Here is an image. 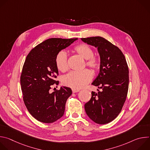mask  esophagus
Instances as JSON below:
<instances>
[{
  "mask_svg": "<svg viewBox=\"0 0 150 150\" xmlns=\"http://www.w3.org/2000/svg\"><path fill=\"white\" fill-rule=\"evenodd\" d=\"M72 93H77V92H79V90H78V89H75V88H72Z\"/></svg>",
  "mask_w": 150,
  "mask_h": 150,
  "instance_id": "obj_1",
  "label": "esophagus"
}]
</instances>
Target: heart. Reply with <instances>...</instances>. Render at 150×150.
<instances>
[{"mask_svg":"<svg viewBox=\"0 0 150 150\" xmlns=\"http://www.w3.org/2000/svg\"><path fill=\"white\" fill-rule=\"evenodd\" d=\"M75 50L86 60L87 67L94 70L100 68V62L99 59L94 56L93 49L88 45L85 44L79 45L75 47ZM57 68L65 72L68 68V54L66 51L60 50L59 52L55 59ZM93 78V74L88 69H84L82 71H71L63 77L62 82L67 87L75 89H79L85 86Z\"/></svg>","mask_w":150,"mask_h":150,"instance_id":"obj_1","label":"heart"}]
</instances>
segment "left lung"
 Segmentation results:
<instances>
[{"label": "left lung", "instance_id": "left-lung-1", "mask_svg": "<svg viewBox=\"0 0 150 150\" xmlns=\"http://www.w3.org/2000/svg\"><path fill=\"white\" fill-rule=\"evenodd\" d=\"M97 48L100 57V73L92 84L102 90L92 91L85 110L95 123L104 125L113 120L121 112L129 87V69L122 51L101 37L82 38Z\"/></svg>", "mask_w": 150, "mask_h": 150}]
</instances>
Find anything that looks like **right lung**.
Listing matches in <instances>:
<instances>
[{"label":"right lung","mask_w":150,"mask_h":150,"mask_svg":"<svg viewBox=\"0 0 150 150\" xmlns=\"http://www.w3.org/2000/svg\"><path fill=\"white\" fill-rule=\"evenodd\" d=\"M77 39H47L33 48L26 57L20 78L23 100L30 113L41 122L53 123L65 112L71 89L60 87L52 93L49 91L53 84H59L55 79L59 75L55 62L57 53Z\"/></svg>","instance_id":"add662e5"}]
</instances>
